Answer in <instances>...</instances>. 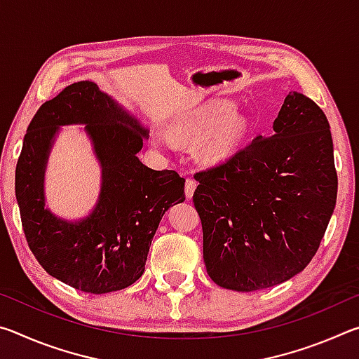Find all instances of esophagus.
<instances>
[{
    "instance_id": "esophagus-1",
    "label": "esophagus",
    "mask_w": 359,
    "mask_h": 359,
    "mask_svg": "<svg viewBox=\"0 0 359 359\" xmlns=\"http://www.w3.org/2000/svg\"><path fill=\"white\" fill-rule=\"evenodd\" d=\"M196 180H193V179H187V182H185V196H187V199H191L193 198V194H194V190H196Z\"/></svg>"
}]
</instances>
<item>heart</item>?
Segmentation results:
<instances>
[{
  "label": "heart",
  "mask_w": 359,
  "mask_h": 359,
  "mask_svg": "<svg viewBox=\"0 0 359 359\" xmlns=\"http://www.w3.org/2000/svg\"><path fill=\"white\" fill-rule=\"evenodd\" d=\"M175 131L191 141L199 139L196 145L199 160L205 165H218L229 160L242 149L250 133V125L229 102L210 101L175 121ZM154 137L160 147L174 149L175 141L168 131L156 130Z\"/></svg>",
  "instance_id": "1"
}]
</instances>
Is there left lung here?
Returning a JSON list of instances; mask_svg holds the SVG:
<instances>
[{
	"label": "left lung",
	"mask_w": 359,
	"mask_h": 359,
	"mask_svg": "<svg viewBox=\"0 0 359 359\" xmlns=\"http://www.w3.org/2000/svg\"><path fill=\"white\" fill-rule=\"evenodd\" d=\"M272 130L194 174L204 264L222 288L257 291L299 274L336 208L337 174L323 111L290 92Z\"/></svg>",
	"instance_id": "1"
}]
</instances>
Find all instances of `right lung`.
Segmentation results:
<instances>
[{
    "label": "right lung",
    "instance_id": "add662e5",
    "mask_svg": "<svg viewBox=\"0 0 359 359\" xmlns=\"http://www.w3.org/2000/svg\"><path fill=\"white\" fill-rule=\"evenodd\" d=\"M81 124L102 169L97 204L81 219L48 209L45 171L62 126ZM149 128L90 81L71 83L34 114L15 168V198L36 259L69 287L104 294L144 274L163 215L185 201V179L139 160Z\"/></svg>",
    "mask_w": 359,
    "mask_h": 359
}]
</instances>
